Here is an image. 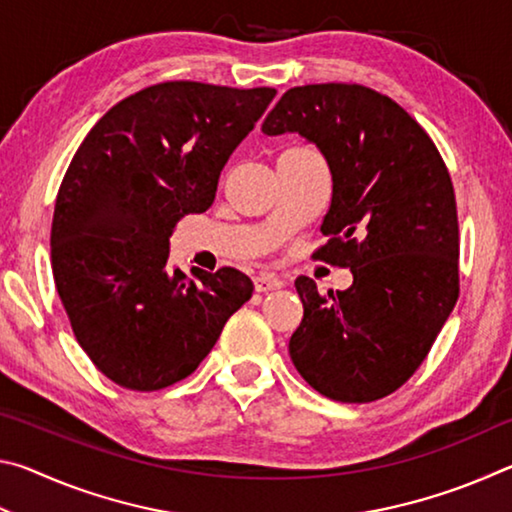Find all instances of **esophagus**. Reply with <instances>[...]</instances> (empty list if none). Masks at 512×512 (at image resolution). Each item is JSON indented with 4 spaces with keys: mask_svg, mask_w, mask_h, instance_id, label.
<instances>
[{
    "mask_svg": "<svg viewBox=\"0 0 512 512\" xmlns=\"http://www.w3.org/2000/svg\"><path fill=\"white\" fill-rule=\"evenodd\" d=\"M255 291L257 293H268V291H275V289H280V287H284V282L280 280V277H275V275H268V273H259V275H255Z\"/></svg>",
    "mask_w": 512,
    "mask_h": 512,
    "instance_id": "esophagus-1",
    "label": "esophagus"
}]
</instances>
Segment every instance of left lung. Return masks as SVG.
Listing matches in <instances>:
<instances>
[{
  "label": "left lung",
  "mask_w": 512,
  "mask_h": 512,
  "mask_svg": "<svg viewBox=\"0 0 512 512\" xmlns=\"http://www.w3.org/2000/svg\"><path fill=\"white\" fill-rule=\"evenodd\" d=\"M266 135L300 133L325 155L332 201L314 259L350 268L352 287L318 293L289 341L302 379L334 402L397 391L427 359L458 300V214L443 155L386 94L357 83L298 85L268 112Z\"/></svg>",
  "instance_id": "left-lung-1"
}]
</instances>
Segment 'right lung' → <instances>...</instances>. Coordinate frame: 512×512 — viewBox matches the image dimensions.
<instances>
[{"label":"right lung","mask_w":512,"mask_h":512,"mask_svg":"<svg viewBox=\"0 0 512 512\" xmlns=\"http://www.w3.org/2000/svg\"><path fill=\"white\" fill-rule=\"evenodd\" d=\"M239 90L164 81L121 99L85 135L60 183L51 268L69 325L90 361L131 391L192 375L253 282L169 271V237L214 203L221 169L273 101Z\"/></svg>","instance_id":"1"}]
</instances>
